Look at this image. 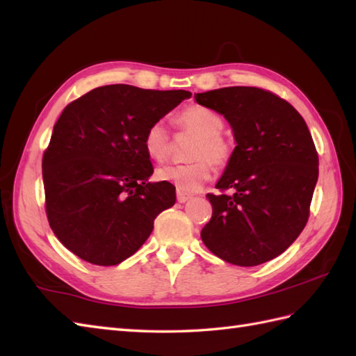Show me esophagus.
Instances as JSON below:
<instances>
[{"instance_id":"34e87169","label":"esophagus","mask_w":356,"mask_h":356,"mask_svg":"<svg viewBox=\"0 0 356 356\" xmlns=\"http://www.w3.org/2000/svg\"><path fill=\"white\" fill-rule=\"evenodd\" d=\"M177 200H178V202H186L188 200H192V195H186L183 192H177Z\"/></svg>"}]
</instances>
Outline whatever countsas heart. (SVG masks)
I'll use <instances>...</instances> for the list:
<instances>
[{
	"mask_svg": "<svg viewBox=\"0 0 356 356\" xmlns=\"http://www.w3.org/2000/svg\"><path fill=\"white\" fill-rule=\"evenodd\" d=\"M175 124L183 132L195 136L188 158L195 161L183 165H163L156 170V178L172 184L177 192L197 193L212 175L215 168H224L232 156V144L222 136V120L204 106H191L181 111ZM144 149L150 158L161 161L169 154L170 134L163 120H156L147 127L143 138Z\"/></svg>",
	"mask_w": 356,
	"mask_h": 356,
	"instance_id": "heart-1",
	"label": "heart"
}]
</instances>
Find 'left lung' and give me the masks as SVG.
I'll list each match as a JSON object with an SVG mask.
<instances>
[{
  "label": "left lung",
  "instance_id": "obj_1",
  "mask_svg": "<svg viewBox=\"0 0 356 356\" xmlns=\"http://www.w3.org/2000/svg\"><path fill=\"white\" fill-rule=\"evenodd\" d=\"M195 101L222 115L236 146L212 195L201 239L230 264L252 267L281 255L300 236L318 181L306 121L287 101L258 87H222Z\"/></svg>",
  "mask_w": 356,
  "mask_h": 356
}]
</instances>
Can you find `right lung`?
Here are the masks:
<instances>
[{"label":"right lung","instance_id":"obj_1","mask_svg":"<svg viewBox=\"0 0 356 356\" xmlns=\"http://www.w3.org/2000/svg\"><path fill=\"white\" fill-rule=\"evenodd\" d=\"M187 90H149L129 84L97 87L64 108L42 156L46 213L55 236L76 257L115 266L132 257L175 187L150 183L143 138Z\"/></svg>","mask_w":356,"mask_h":356}]
</instances>
